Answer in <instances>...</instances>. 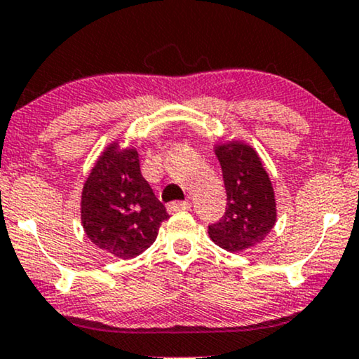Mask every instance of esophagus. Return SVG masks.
Here are the masks:
<instances>
[{"instance_id": "esophagus-1", "label": "esophagus", "mask_w": 359, "mask_h": 359, "mask_svg": "<svg viewBox=\"0 0 359 359\" xmlns=\"http://www.w3.org/2000/svg\"><path fill=\"white\" fill-rule=\"evenodd\" d=\"M191 204L188 201H175V203H170L168 204V212L173 214V212H178V211H186V209H189Z\"/></svg>"}]
</instances>
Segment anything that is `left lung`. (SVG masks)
Here are the masks:
<instances>
[{"label": "left lung", "instance_id": "1", "mask_svg": "<svg viewBox=\"0 0 359 359\" xmlns=\"http://www.w3.org/2000/svg\"><path fill=\"white\" fill-rule=\"evenodd\" d=\"M227 193L219 222L209 226V237L221 249L241 252L264 242L277 222V201L257 150L244 140L214 143Z\"/></svg>", "mask_w": 359, "mask_h": 359}]
</instances>
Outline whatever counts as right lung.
<instances>
[{
	"instance_id": "obj_1",
	"label": "right lung",
	"mask_w": 359,
	"mask_h": 359,
	"mask_svg": "<svg viewBox=\"0 0 359 359\" xmlns=\"http://www.w3.org/2000/svg\"><path fill=\"white\" fill-rule=\"evenodd\" d=\"M168 212L140 171L137 148L114 140L92 166L81 196L83 232L97 248L133 259L155 242Z\"/></svg>"
}]
</instances>
